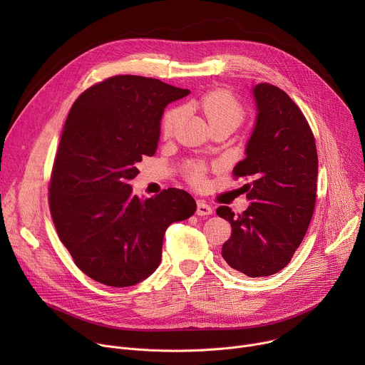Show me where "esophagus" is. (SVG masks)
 Wrapping results in <instances>:
<instances>
[{"label":"esophagus","mask_w":365,"mask_h":365,"mask_svg":"<svg viewBox=\"0 0 365 365\" xmlns=\"http://www.w3.org/2000/svg\"><path fill=\"white\" fill-rule=\"evenodd\" d=\"M212 212H214V210L211 205H207L205 200H197V210H196L197 215L205 217V215H211Z\"/></svg>","instance_id":"34e87169"}]
</instances>
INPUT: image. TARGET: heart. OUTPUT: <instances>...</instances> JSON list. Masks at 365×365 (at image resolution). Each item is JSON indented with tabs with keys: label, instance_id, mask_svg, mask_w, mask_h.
I'll return each mask as SVG.
<instances>
[{
	"label": "heart",
	"instance_id": "obj_1",
	"mask_svg": "<svg viewBox=\"0 0 365 365\" xmlns=\"http://www.w3.org/2000/svg\"><path fill=\"white\" fill-rule=\"evenodd\" d=\"M189 106L197 111H200L211 127L218 124H234L235 127L242 121L244 108L237 101L234 95L227 91H212L200 96L196 101H192ZM183 111L180 108L170 110L163 118V134L170 135L179 121L182 120ZM190 178L197 182L202 178L200 166H190Z\"/></svg>",
	"mask_w": 365,
	"mask_h": 365
}]
</instances>
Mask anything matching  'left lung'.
I'll return each mask as SVG.
<instances>
[{"mask_svg":"<svg viewBox=\"0 0 365 365\" xmlns=\"http://www.w3.org/2000/svg\"><path fill=\"white\" fill-rule=\"evenodd\" d=\"M255 123L245 159L234 168L245 185L250 206L235 217L220 206L232 234L222 245L227 264L248 277L272 276L284 269L300 245L317 200L318 153L315 137L290 96L270 83L251 89Z\"/></svg>","mask_w":365,"mask_h":365,"instance_id":"8db88e82","label":"left lung"}]
</instances>
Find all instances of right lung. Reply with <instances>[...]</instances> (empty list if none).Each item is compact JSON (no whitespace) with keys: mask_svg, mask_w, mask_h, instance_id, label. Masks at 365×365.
Returning <instances> with one entry per match:
<instances>
[{"mask_svg":"<svg viewBox=\"0 0 365 365\" xmlns=\"http://www.w3.org/2000/svg\"><path fill=\"white\" fill-rule=\"evenodd\" d=\"M190 93L159 79L120 75L86 89L66 118L48 186L50 212L75 264L113 287L134 286L159 267L168 227L196 211L170 187L133 193L143 155H154L170 102Z\"/></svg>","mask_w":365,"mask_h":365,"instance_id":"1","label":"right lung"}]
</instances>
